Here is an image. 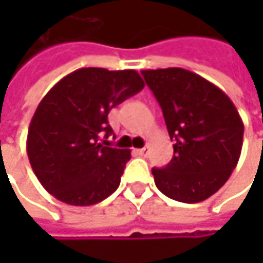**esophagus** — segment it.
Here are the masks:
<instances>
[{"label": "esophagus", "instance_id": "34e87169", "mask_svg": "<svg viewBox=\"0 0 263 263\" xmlns=\"http://www.w3.org/2000/svg\"><path fill=\"white\" fill-rule=\"evenodd\" d=\"M137 154L141 155V157H146V155L149 154V146H144V147H141V149H137Z\"/></svg>", "mask_w": 263, "mask_h": 263}]
</instances>
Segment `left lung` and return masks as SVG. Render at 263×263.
I'll list each match as a JSON object with an SVG mask.
<instances>
[{
  "mask_svg": "<svg viewBox=\"0 0 263 263\" xmlns=\"http://www.w3.org/2000/svg\"><path fill=\"white\" fill-rule=\"evenodd\" d=\"M158 100L174 158L152 169L155 185L171 199L195 204L216 193L235 171L243 123L230 97L212 82L184 68L143 70Z\"/></svg>",
  "mask_w": 263,
  "mask_h": 263,
  "instance_id": "8db88e82",
  "label": "left lung"
}]
</instances>
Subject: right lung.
<instances>
[{"label":"right lung","instance_id":"obj_1","mask_svg":"<svg viewBox=\"0 0 263 263\" xmlns=\"http://www.w3.org/2000/svg\"><path fill=\"white\" fill-rule=\"evenodd\" d=\"M144 82L135 70L79 68L61 79L37 105L27 134L34 175L56 199L92 205L120 184L131 151L109 147V111L137 94Z\"/></svg>","mask_w":263,"mask_h":263}]
</instances>
